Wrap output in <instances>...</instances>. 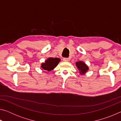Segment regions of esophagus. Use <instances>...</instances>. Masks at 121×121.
<instances>
[{
	"mask_svg": "<svg viewBox=\"0 0 121 121\" xmlns=\"http://www.w3.org/2000/svg\"><path fill=\"white\" fill-rule=\"evenodd\" d=\"M63 61H65V62H68V61H69V59L68 58H63Z\"/></svg>",
	"mask_w": 121,
	"mask_h": 121,
	"instance_id": "34e87169",
	"label": "esophagus"
}]
</instances>
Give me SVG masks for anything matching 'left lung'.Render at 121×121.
Segmentation results:
<instances>
[{
	"label": "left lung",
	"mask_w": 121,
	"mask_h": 121,
	"mask_svg": "<svg viewBox=\"0 0 121 121\" xmlns=\"http://www.w3.org/2000/svg\"><path fill=\"white\" fill-rule=\"evenodd\" d=\"M76 66L79 71L80 75H85L89 70V67L83 61H79L76 62Z\"/></svg>",
	"instance_id": "1"
}]
</instances>
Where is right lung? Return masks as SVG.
Wrapping results in <instances>:
<instances>
[{"label":"right lung","mask_w":121,"mask_h":121,"mask_svg":"<svg viewBox=\"0 0 121 121\" xmlns=\"http://www.w3.org/2000/svg\"><path fill=\"white\" fill-rule=\"evenodd\" d=\"M61 59L58 58H48L44 62L41 63L40 68L42 70L50 71L53 70L60 62Z\"/></svg>","instance_id":"1"}]
</instances>
